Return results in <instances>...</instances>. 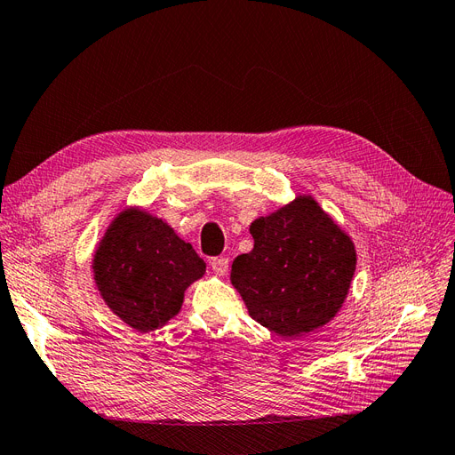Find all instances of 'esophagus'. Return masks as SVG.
Masks as SVG:
<instances>
[{
	"instance_id": "esophagus-1",
	"label": "esophagus",
	"mask_w": 455,
	"mask_h": 455,
	"mask_svg": "<svg viewBox=\"0 0 455 455\" xmlns=\"http://www.w3.org/2000/svg\"><path fill=\"white\" fill-rule=\"evenodd\" d=\"M211 267H212V271L218 275V277H222V275H226L228 267H229V259L224 258V256L212 258V259H211Z\"/></svg>"
}]
</instances>
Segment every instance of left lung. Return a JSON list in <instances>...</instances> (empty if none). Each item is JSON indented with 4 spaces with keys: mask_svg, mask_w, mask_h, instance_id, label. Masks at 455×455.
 I'll return each instance as SVG.
<instances>
[{
    "mask_svg": "<svg viewBox=\"0 0 455 455\" xmlns=\"http://www.w3.org/2000/svg\"><path fill=\"white\" fill-rule=\"evenodd\" d=\"M254 249L233 259L231 284L251 316L283 338L330 323L356 267L351 237L311 196L251 224Z\"/></svg>",
    "mask_w": 455,
    "mask_h": 455,
    "instance_id": "1",
    "label": "left lung"
}]
</instances>
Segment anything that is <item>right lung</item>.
Instances as JSON below:
<instances>
[{"mask_svg": "<svg viewBox=\"0 0 455 455\" xmlns=\"http://www.w3.org/2000/svg\"><path fill=\"white\" fill-rule=\"evenodd\" d=\"M204 269L189 243L140 209H125L114 218L92 259L106 306L139 332H151L178 315L186 288Z\"/></svg>", "mask_w": 455, "mask_h": 455, "instance_id": "1", "label": "right lung"}]
</instances>
